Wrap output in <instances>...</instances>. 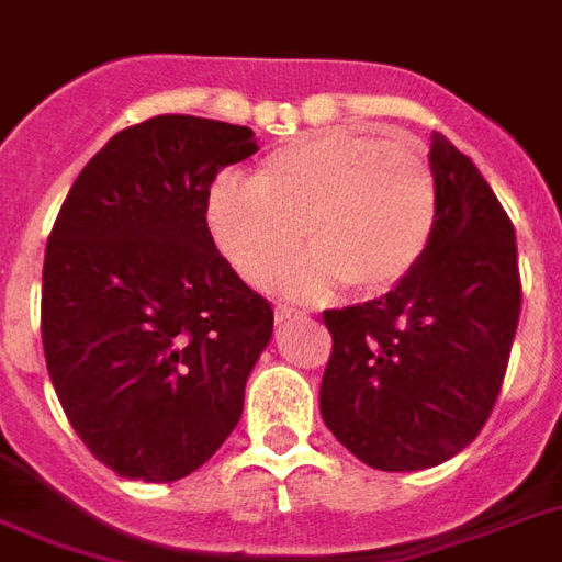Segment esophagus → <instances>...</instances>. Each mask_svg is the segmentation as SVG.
Returning <instances> with one entry per match:
<instances>
[{
  "instance_id": "obj_1",
  "label": "esophagus",
  "mask_w": 562,
  "mask_h": 562,
  "mask_svg": "<svg viewBox=\"0 0 562 562\" xmlns=\"http://www.w3.org/2000/svg\"><path fill=\"white\" fill-rule=\"evenodd\" d=\"M300 318H306V315H303L300 310H291V306H277V321H280V324H285V321H300Z\"/></svg>"
}]
</instances>
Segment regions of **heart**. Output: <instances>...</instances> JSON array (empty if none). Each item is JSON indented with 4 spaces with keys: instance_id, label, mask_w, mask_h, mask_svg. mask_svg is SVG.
<instances>
[{
    "instance_id": "heart-1",
    "label": "heart",
    "mask_w": 562,
    "mask_h": 562,
    "mask_svg": "<svg viewBox=\"0 0 562 562\" xmlns=\"http://www.w3.org/2000/svg\"><path fill=\"white\" fill-rule=\"evenodd\" d=\"M205 221L226 262L256 289L289 273L291 294L321 300L348 282L362 297L397 289L422 265L439 224V186L413 138L327 128L265 158L252 182L221 177Z\"/></svg>"
}]
</instances>
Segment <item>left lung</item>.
Returning a JSON list of instances; mask_svg holds the SVG:
<instances>
[{"mask_svg": "<svg viewBox=\"0 0 562 562\" xmlns=\"http://www.w3.org/2000/svg\"><path fill=\"white\" fill-rule=\"evenodd\" d=\"M439 224L397 289L324 312L321 415L380 471L439 465L490 422L521 312L516 229L469 156L434 132Z\"/></svg>", "mask_w": 562, "mask_h": 562, "instance_id": "1", "label": "left lung"}]
</instances>
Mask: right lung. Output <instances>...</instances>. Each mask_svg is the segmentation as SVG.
Wrapping results in <instances>:
<instances>
[{
    "label": "right lung",
    "instance_id": "1",
    "mask_svg": "<svg viewBox=\"0 0 562 562\" xmlns=\"http://www.w3.org/2000/svg\"><path fill=\"white\" fill-rule=\"evenodd\" d=\"M256 149L247 126L158 114L117 132L55 217L46 368L76 436L120 477L179 481L241 418L273 310L214 247L205 196Z\"/></svg>",
    "mask_w": 562,
    "mask_h": 562
}]
</instances>
